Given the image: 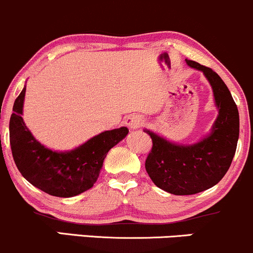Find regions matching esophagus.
Segmentation results:
<instances>
[{
    "label": "esophagus",
    "instance_id": "esophagus-1",
    "mask_svg": "<svg viewBox=\"0 0 253 253\" xmlns=\"http://www.w3.org/2000/svg\"><path fill=\"white\" fill-rule=\"evenodd\" d=\"M144 121L145 120L143 119V117L133 114V115H129V117L125 120V124H126L130 129H136V128H139L140 126H143Z\"/></svg>",
    "mask_w": 253,
    "mask_h": 253
}]
</instances>
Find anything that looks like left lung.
<instances>
[{
	"instance_id": "left-lung-1",
	"label": "left lung",
	"mask_w": 253,
	"mask_h": 253,
	"mask_svg": "<svg viewBox=\"0 0 253 253\" xmlns=\"http://www.w3.org/2000/svg\"><path fill=\"white\" fill-rule=\"evenodd\" d=\"M185 62L211 83L219 115L210 134L191 145L171 143L145 129L152 139L145 162L147 173L157 187L173 195H193L217 184L231 167L239 138V113L227 85L211 68Z\"/></svg>"
}]
</instances>
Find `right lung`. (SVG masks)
<instances>
[{
	"label": "right lung",
	"mask_w": 253,
	"mask_h": 253,
	"mask_svg": "<svg viewBox=\"0 0 253 253\" xmlns=\"http://www.w3.org/2000/svg\"><path fill=\"white\" fill-rule=\"evenodd\" d=\"M26 86L16 97L9 121L14 162L21 175L52 196L72 197L94 185L108 151L128 134L127 127L104 130L71 151L57 152L34 138L22 119Z\"/></svg>",
	"instance_id": "1"
}]
</instances>
